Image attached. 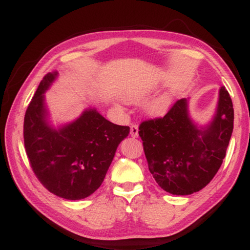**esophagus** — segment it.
<instances>
[{"mask_svg": "<svg viewBox=\"0 0 250 250\" xmlns=\"http://www.w3.org/2000/svg\"><path fill=\"white\" fill-rule=\"evenodd\" d=\"M131 135L133 136V138H138L139 135V126L133 124L131 125Z\"/></svg>", "mask_w": 250, "mask_h": 250, "instance_id": "34e87169", "label": "esophagus"}]
</instances>
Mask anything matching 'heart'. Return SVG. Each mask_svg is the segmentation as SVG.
<instances>
[{"label":"heart","instance_id":"1","mask_svg":"<svg viewBox=\"0 0 250 250\" xmlns=\"http://www.w3.org/2000/svg\"><path fill=\"white\" fill-rule=\"evenodd\" d=\"M169 104L168 97H160L156 99L155 101L151 102L150 104V110L152 112H162L167 108V105Z\"/></svg>","mask_w":250,"mask_h":250}]
</instances>
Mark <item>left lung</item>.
I'll return each instance as SVG.
<instances>
[{
  "label": "left lung",
  "mask_w": 250,
  "mask_h": 250,
  "mask_svg": "<svg viewBox=\"0 0 250 250\" xmlns=\"http://www.w3.org/2000/svg\"><path fill=\"white\" fill-rule=\"evenodd\" d=\"M233 118L230 94L222 86L216 114L206 128L199 129L190 119L187 99L177 100L164 117L143 121L139 135L158 186L176 196L206 187L223 163Z\"/></svg>",
  "instance_id": "1"
}]
</instances>
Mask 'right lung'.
Listing matches in <instances>:
<instances>
[{
	"label": "right lung",
	"mask_w": 250,
	"mask_h": 250,
	"mask_svg": "<svg viewBox=\"0 0 250 250\" xmlns=\"http://www.w3.org/2000/svg\"><path fill=\"white\" fill-rule=\"evenodd\" d=\"M58 73L44 76L23 121V142L34 174L51 193L68 200L91 196L104 182L128 126L112 124L95 109L54 129L46 121L44 92Z\"/></svg>",
	"instance_id": "obj_1"
}]
</instances>
